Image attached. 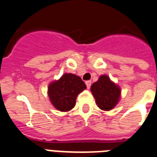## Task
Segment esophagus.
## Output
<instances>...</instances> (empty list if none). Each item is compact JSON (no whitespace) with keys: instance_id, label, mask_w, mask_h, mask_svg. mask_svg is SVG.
<instances>
[{"instance_id":"1","label":"esophagus","mask_w":157,"mask_h":157,"mask_svg":"<svg viewBox=\"0 0 157 157\" xmlns=\"http://www.w3.org/2000/svg\"><path fill=\"white\" fill-rule=\"evenodd\" d=\"M85 85H86V86H87L88 89H90V86H91V81H85Z\"/></svg>"}]
</instances>
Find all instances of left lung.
Listing matches in <instances>:
<instances>
[{
  "label": "left lung",
  "instance_id": "left-lung-1",
  "mask_svg": "<svg viewBox=\"0 0 157 157\" xmlns=\"http://www.w3.org/2000/svg\"><path fill=\"white\" fill-rule=\"evenodd\" d=\"M91 92L98 107L103 110H109L119 101L121 90L107 76L102 75L92 85Z\"/></svg>",
  "mask_w": 157,
  "mask_h": 157
}]
</instances>
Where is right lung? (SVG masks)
Listing matches in <instances>:
<instances>
[{
    "label": "right lung",
    "mask_w": 157,
    "mask_h": 157,
    "mask_svg": "<svg viewBox=\"0 0 157 157\" xmlns=\"http://www.w3.org/2000/svg\"><path fill=\"white\" fill-rule=\"evenodd\" d=\"M85 89L86 85L80 76L66 73L59 81L50 84L48 95L55 107L65 112L74 107L76 97Z\"/></svg>",
    "instance_id": "add662e5"
}]
</instances>
